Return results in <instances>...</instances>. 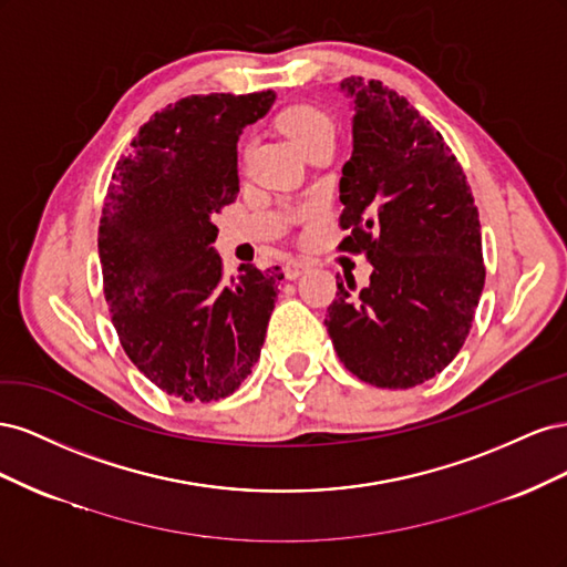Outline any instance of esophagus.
<instances>
[{
    "label": "esophagus",
    "instance_id": "obj_1",
    "mask_svg": "<svg viewBox=\"0 0 567 567\" xmlns=\"http://www.w3.org/2000/svg\"><path fill=\"white\" fill-rule=\"evenodd\" d=\"M307 269H310V265H307L305 260H298V257H293V260H288V262L284 265L286 279H298L300 274H305Z\"/></svg>",
    "mask_w": 567,
    "mask_h": 567
}]
</instances>
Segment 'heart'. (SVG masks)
<instances>
[{
  "mask_svg": "<svg viewBox=\"0 0 567 567\" xmlns=\"http://www.w3.org/2000/svg\"><path fill=\"white\" fill-rule=\"evenodd\" d=\"M279 127L302 153L319 142H333L331 117L310 104L286 109L279 115Z\"/></svg>",
  "mask_w": 567,
  "mask_h": 567,
  "instance_id": "1",
  "label": "heart"
}]
</instances>
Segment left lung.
Here are the masks:
<instances>
[{"mask_svg":"<svg viewBox=\"0 0 567 567\" xmlns=\"http://www.w3.org/2000/svg\"><path fill=\"white\" fill-rule=\"evenodd\" d=\"M352 158L340 177L338 246L364 252L371 284H338L326 329L340 362L375 388H414L450 367L485 286L466 175L442 134L383 82L346 78Z\"/></svg>","mask_w":567,"mask_h":567,"instance_id":"left-lung-1","label":"left lung"}]
</instances>
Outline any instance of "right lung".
<instances>
[{
  "mask_svg": "<svg viewBox=\"0 0 567 567\" xmlns=\"http://www.w3.org/2000/svg\"><path fill=\"white\" fill-rule=\"evenodd\" d=\"M271 90L194 94L151 115L117 161L99 221L113 326L132 364L184 402L244 383L265 342L281 267L225 279L213 215L238 194V136Z\"/></svg>",
  "mask_w": 567,
  "mask_h": 567,
  "instance_id": "1",
  "label": "right lung"
}]
</instances>
